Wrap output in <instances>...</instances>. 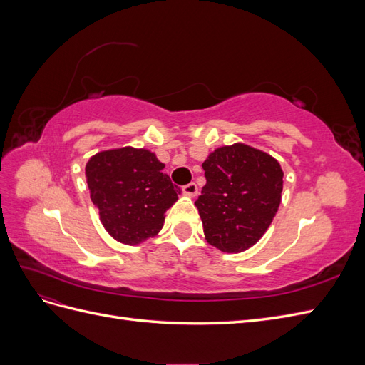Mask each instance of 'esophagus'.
<instances>
[{"label": "esophagus", "mask_w": 365, "mask_h": 365, "mask_svg": "<svg viewBox=\"0 0 365 365\" xmlns=\"http://www.w3.org/2000/svg\"><path fill=\"white\" fill-rule=\"evenodd\" d=\"M182 192L187 196H196L197 193H200V189H197V184L196 182H189V184H185L182 187Z\"/></svg>", "instance_id": "esophagus-1"}]
</instances>
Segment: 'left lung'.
<instances>
[{"label": "left lung", "instance_id": "left-lung-1", "mask_svg": "<svg viewBox=\"0 0 365 365\" xmlns=\"http://www.w3.org/2000/svg\"><path fill=\"white\" fill-rule=\"evenodd\" d=\"M205 185L195 205L210 245L240 252L264 235L277 213L283 170L268 153L242 143L210 153L202 163Z\"/></svg>", "mask_w": 365, "mask_h": 365}]
</instances>
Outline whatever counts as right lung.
<instances>
[{"mask_svg": "<svg viewBox=\"0 0 365 365\" xmlns=\"http://www.w3.org/2000/svg\"><path fill=\"white\" fill-rule=\"evenodd\" d=\"M163 169L152 152L134 148L98 152L88 161L91 201L108 233L121 244L137 245L163 228L165 210L180 193Z\"/></svg>", "mask_w": 365, "mask_h": 365, "instance_id": "add662e5", "label": "right lung"}]
</instances>
